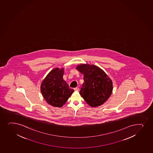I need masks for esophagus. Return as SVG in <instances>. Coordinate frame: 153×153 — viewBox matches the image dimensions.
<instances>
[{
    "label": "esophagus",
    "instance_id": "34e87169",
    "mask_svg": "<svg viewBox=\"0 0 153 153\" xmlns=\"http://www.w3.org/2000/svg\"><path fill=\"white\" fill-rule=\"evenodd\" d=\"M74 90H75V91H79V88L77 87V88H74Z\"/></svg>",
    "mask_w": 153,
    "mask_h": 153
}]
</instances>
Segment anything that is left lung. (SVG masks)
Wrapping results in <instances>:
<instances>
[{"mask_svg": "<svg viewBox=\"0 0 153 153\" xmlns=\"http://www.w3.org/2000/svg\"><path fill=\"white\" fill-rule=\"evenodd\" d=\"M77 69L83 74L84 82L79 93L91 107L101 105L110 97L112 83L104 71L96 65L82 64Z\"/></svg>", "mask_w": 153, "mask_h": 153, "instance_id": "1", "label": "left lung"}]
</instances>
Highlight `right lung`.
<instances>
[{
	"label": "right lung",
	"instance_id": "right-lung-1",
	"mask_svg": "<svg viewBox=\"0 0 153 153\" xmlns=\"http://www.w3.org/2000/svg\"><path fill=\"white\" fill-rule=\"evenodd\" d=\"M64 72V69H53L42 83V94L47 102L52 106H62L74 91L63 79Z\"/></svg>",
	"mask_w": 153,
	"mask_h": 153
}]
</instances>
